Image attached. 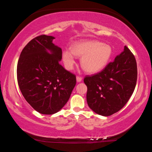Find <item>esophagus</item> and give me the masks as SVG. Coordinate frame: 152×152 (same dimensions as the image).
I'll return each mask as SVG.
<instances>
[{
  "instance_id": "esophagus-1",
  "label": "esophagus",
  "mask_w": 152,
  "mask_h": 152,
  "mask_svg": "<svg viewBox=\"0 0 152 152\" xmlns=\"http://www.w3.org/2000/svg\"><path fill=\"white\" fill-rule=\"evenodd\" d=\"M82 80V78L81 76H76V80H77V82H81Z\"/></svg>"
}]
</instances>
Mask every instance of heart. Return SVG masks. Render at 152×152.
<instances>
[{
	"label": "heart",
	"instance_id": "obj_1",
	"mask_svg": "<svg viewBox=\"0 0 152 152\" xmlns=\"http://www.w3.org/2000/svg\"><path fill=\"white\" fill-rule=\"evenodd\" d=\"M112 53L109 45L99 41H82L74 43L72 51L64 50L62 58L67 68L72 69L75 64V56L81 57L82 68L87 72L96 73L107 65Z\"/></svg>",
	"mask_w": 152,
	"mask_h": 152
}]
</instances>
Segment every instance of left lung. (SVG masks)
<instances>
[{"label": "left lung", "instance_id": "8db88e82", "mask_svg": "<svg viewBox=\"0 0 152 152\" xmlns=\"http://www.w3.org/2000/svg\"><path fill=\"white\" fill-rule=\"evenodd\" d=\"M137 68L134 55L127 46L115 60L99 73L86 76V101L97 114L110 116L125 106L134 91Z\"/></svg>", "mask_w": 152, "mask_h": 152}]
</instances>
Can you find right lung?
<instances>
[{"label": "right lung", "instance_id": "1", "mask_svg": "<svg viewBox=\"0 0 152 152\" xmlns=\"http://www.w3.org/2000/svg\"><path fill=\"white\" fill-rule=\"evenodd\" d=\"M52 36L41 35L23 49L18 60L17 81L27 102L44 115L58 112L70 99L76 83V75L60 64V48Z\"/></svg>", "mask_w": 152, "mask_h": 152}]
</instances>
